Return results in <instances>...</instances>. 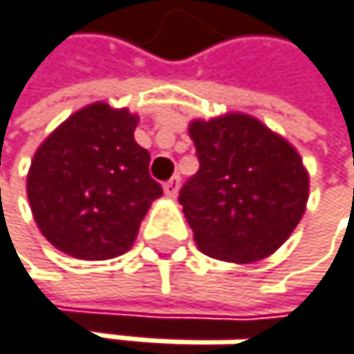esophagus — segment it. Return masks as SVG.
I'll use <instances>...</instances> for the list:
<instances>
[{"label":"esophagus","mask_w":354,"mask_h":354,"mask_svg":"<svg viewBox=\"0 0 354 354\" xmlns=\"http://www.w3.org/2000/svg\"><path fill=\"white\" fill-rule=\"evenodd\" d=\"M178 187H180V176H171V178L165 185H162L167 198H176V196H178Z\"/></svg>","instance_id":"obj_1"}]
</instances>
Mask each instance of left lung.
Returning a JSON list of instances; mask_svg holds the SVG:
<instances>
[{"instance_id": "8db88e82", "label": "left lung", "mask_w": 354, "mask_h": 354, "mask_svg": "<svg viewBox=\"0 0 354 354\" xmlns=\"http://www.w3.org/2000/svg\"><path fill=\"white\" fill-rule=\"evenodd\" d=\"M200 169L180 204L200 252L252 263L277 252L305 215L309 174L277 132L243 113L189 124Z\"/></svg>"}]
</instances>
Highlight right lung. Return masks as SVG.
Masks as SVG:
<instances>
[{
	"label": "right lung",
	"instance_id": "add662e5",
	"mask_svg": "<svg viewBox=\"0 0 354 354\" xmlns=\"http://www.w3.org/2000/svg\"><path fill=\"white\" fill-rule=\"evenodd\" d=\"M137 115L88 104L39 145L28 200L43 237L69 257L104 261L132 248L150 204L162 196L150 152L134 141Z\"/></svg>",
	"mask_w": 354,
	"mask_h": 354
}]
</instances>
